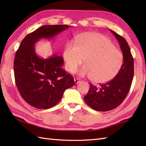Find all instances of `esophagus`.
Wrapping results in <instances>:
<instances>
[{
  "instance_id": "34e87169",
  "label": "esophagus",
  "mask_w": 146,
  "mask_h": 146,
  "mask_svg": "<svg viewBox=\"0 0 146 146\" xmlns=\"http://www.w3.org/2000/svg\"><path fill=\"white\" fill-rule=\"evenodd\" d=\"M74 81H75V83H78V82H80V80L79 78H75L74 79Z\"/></svg>"
}]
</instances>
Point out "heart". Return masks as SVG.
I'll list each match as a JSON object with an SVG mask.
<instances>
[{"mask_svg": "<svg viewBox=\"0 0 146 146\" xmlns=\"http://www.w3.org/2000/svg\"><path fill=\"white\" fill-rule=\"evenodd\" d=\"M63 56L66 70L75 73L79 71L81 76H89L95 82L110 81L119 73L123 61V54L107 37L97 33H86L80 36L75 45L69 44Z\"/></svg>", "mask_w": 146, "mask_h": 146, "instance_id": "heart-1", "label": "heart"}]
</instances>
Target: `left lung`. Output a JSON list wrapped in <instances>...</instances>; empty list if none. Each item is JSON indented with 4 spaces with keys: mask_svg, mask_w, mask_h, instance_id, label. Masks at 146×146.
Returning a JSON list of instances; mask_svg holds the SVG:
<instances>
[{
    "mask_svg": "<svg viewBox=\"0 0 146 146\" xmlns=\"http://www.w3.org/2000/svg\"><path fill=\"white\" fill-rule=\"evenodd\" d=\"M110 31L119 43L123 61L119 73L110 82L99 87L90 83L84 100L88 106L99 111H109L119 106L127 95L134 77V59L127 42L113 31Z\"/></svg>",
    "mask_w": 146,
    "mask_h": 146,
    "instance_id": "left-lung-1",
    "label": "left lung"
}]
</instances>
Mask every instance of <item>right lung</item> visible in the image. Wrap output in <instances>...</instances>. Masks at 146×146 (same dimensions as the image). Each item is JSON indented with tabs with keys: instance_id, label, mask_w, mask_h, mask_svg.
<instances>
[{
	"instance_id": "right-lung-1",
	"label": "right lung",
	"mask_w": 146,
	"mask_h": 146,
	"mask_svg": "<svg viewBox=\"0 0 146 146\" xmlns=\"http://www.w3.org/2000/svg\"><path fill=\"white\" fill-rule=\"evenodd\" d=\"M70 27L45 25L27 35L15 52L14 71L15 84L21 97L36 108L48 109L56 105L64 92L75 85L73 76L63 69V58L52 54L44 59L35 52L41 39H51Z\"/></svg>"
}]
</instances>
